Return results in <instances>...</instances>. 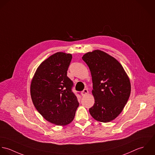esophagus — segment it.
<instances>
[{
	"label": "esophagus",
	"mask_w": 155,
	"mask_h": 155,
	"mask_svg": "<svg viewBox=\"0 0 155 155\" xmlns=\"http://www.w3.org/2000/svg\"><path fill=\"white\" fill-rule=\"evenodd\" d=\"M89 93V91H88V90L87 89H84L82 92H81V95L82 96H85V95H86L87 94H88Z\"/></svg>",
	"instance_id": "34e87169"
}]
</instances>
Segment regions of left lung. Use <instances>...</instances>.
I'll list each match as a JSON object with an SVG mask.
<instances>
[{"instance_id": "8db88e82", "label": "left lung", "mask_w": 155, "mask_h": 155, "mask_svg": "<svg viewBox=\"0 0 155 155\" xmlns=\"http://www.w3.org/2000/svg\"><path fill=\"white\" fill-rule=\"evenodd\" d=\"M93 82L94 104L89 109L97 121L107 123L122 111L130 94V83L122 64L105 52L96 50L83 55Z\"/></svg>"}]
</instances>
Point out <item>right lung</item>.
Wrapping results in <instances>:
<instances>
[{
	"label": "right lung",
	"instance_id": "obj_1",
	"mask_svg": "<svg viewBox=\"0 0 155 155\" xmlns=\"http://www.w3.org/2000/svg\"><path fill=\"white\" fill-rule=\"evenodd\" d=\"M72 54L58 52L42 62L31 84L33 104L48 122L58 126L70 124L79 103L72 92V81L67 77Z\"/></svg>",
	"mask_w": 155,
	"mask_h": 155
}]
</instances>
